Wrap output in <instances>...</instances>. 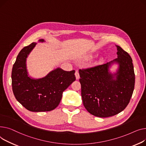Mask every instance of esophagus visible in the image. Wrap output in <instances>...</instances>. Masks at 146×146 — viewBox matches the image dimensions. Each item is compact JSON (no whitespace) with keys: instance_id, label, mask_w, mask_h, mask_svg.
<instances>
[{"instance_id":"obj_1","label":"esophagus","mask_w":146,"mask_h":146,"mask_svg":"<svg viewBox=\"0 0 146 146\" xmlns=\"http://www.w3.org/2000/svg\"><path fill=\"white\" fill-rule=\"evenodd\" d=\"M75 75L76 79V80H78V79L80 78V74H79V72H78V71H75Z\"/></svg>"}]
</instances>
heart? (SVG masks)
<instances>
[{
  "label": "heart",
  "instance_id": "obj_1",
  "mask_svg": "<svg viewBox=\"0 0 146 146\" xmlns=\"http://www.w3.org/2000/svg\"><path fill=\"white\" fill-rule=\"evenodd\" d=\"M91 57H92V56H89V58H91Z\"/></svg>",
  "mask_w": 146,
  "mask_h": 146
}]
</instances>
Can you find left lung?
<instances>
[{"label": "left lung", "instance_id": "obj_1", "mask_svg": "<svg viewBox=\"0 0 146 146\" xmlns=\"http://www.w3.org/2000/svg\"><path fill=\"white\" fill-rule=\"evenodd\" d=\"M117 58L106 64L79 70L83 104L88 112L98 117L115 115L129 103L134 88L133 60L127 52L116 45ZM118 64L115 73L109 68Z\"/></svg>", "mask_w": 146, "mask_h": 146}]
</instances>
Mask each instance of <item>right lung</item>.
I'll list each match as a JSON object with an SVG mask.
<instances>
[{
	"label": "right lung",
	"mask_w": 146,
	"mask_h": 146,
	"mask_svg": "<svg viewBox=\"0 0 146 146\" xmlns=\"http://www.w3.org/2000/svg\"><path fill=\"white\" fill-rule=\"evenodd\" d=\"M36 44L33 42L24 47L17 56L12 71V90L16 99L28 110L49 111L58 106L63 92L75 81V71L57 68L43 78H32L27 70V58Z\"/></svg>",
	"instance_id": "right-lung-1"
}]
</instances>
